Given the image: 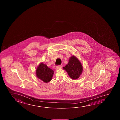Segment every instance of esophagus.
Returning a JSON list of instances; mask_svg holds the SVG:
<instances>
[{"instance_id":"34e87169","label":"esophagus","mask_w":120,"mask_h":120,"mask_svg":"<svg viewBox=\"0 0 120 120\" xmlns=\"http://www.w3.org/2000/svg\"><path fill=\"white\" fill-rule=\"evenodd\" d=\"M56 68L57 69H60L62 68V66L61 65H58L56 67Z\"/></svg>"}]
</instances>
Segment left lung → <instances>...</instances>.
Segmentation results:
<instances>
[{"label":"left lung","instance_id":"1","mask_svg":"<svg viewBox=\"0 0 120 120\" xmlns=\"http://www.w3.org/2000/svg\"><path fill=\"white\" fill-rule=\"evenodd\" d=\"M63 68L67 72L69 76L74 79H76L79 78L83 70L80 62L74 56L70 57L69 63Z\"/></svg>","mask_w":120,"mask_h":120}]
</instances>
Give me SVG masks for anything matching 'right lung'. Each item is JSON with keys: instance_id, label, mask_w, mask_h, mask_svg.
<instances>
[{"instance_id": "1", "label": "right lung", "mask_w": 120, "mask_h": 120, "mask_svg": "<svg viewBox=\"0 0 120 120\" xmlns=\"http://www.w3.org/2000/svg\"><path fill=\"white\" fill-rule=\"evenodd\" d=\"M53 72V70L42 63H41L38 67L36 72L38 77L46 83L51 80Z\"/></svg>"}]
</instances>
